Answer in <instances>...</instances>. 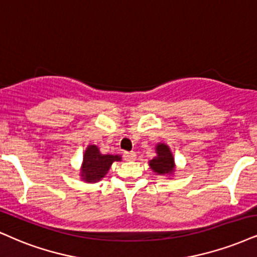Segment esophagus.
<instances>
[{"mask_svg": "<svg viewBox=\"0 0 257 257\" xmlns=\"http://www.w3.org/2000/svg\"><path fill=\"white\" fill-rule=\"evenodd\" d=\"M125 161H134L136 160V153H123Z\"/></svg>", "mask_w": 257, "mask_h": 257, "instance_id": "obj_1", "label": "esophagus"}]
</instances>
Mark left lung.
Returning a JSON list of instances; mask_svg holds the SVG:
<instances>
[{"label":"left lung","mask_w":257,"mask_h":257,"mask_svg":"<svg viewBox=\"0 0 257 257\" xmlns=\"http://www.w3.org/2000/svg\"><path fill=\"white\" fill-rule=\"evenodd\" d=\"M157 156L154 157L153 160L149 162L153 172L157 175H170L175 170V162H174V157L172 151L167 144L160 143L156 147Z\"/></svg>","instance_id":"obj_1"}]
</instances>
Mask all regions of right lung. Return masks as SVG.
I'll return each mask as SVG.
<instances>
[{
  "mask_svg": "<svg viewBox=\"0 0 257 257\" xmlns=\"http://www.w3.org/2000/svg\"><path fill=\"white\" fill-rule=\"evenodd\" d=\"M119 161H121V157L118 155H102L96 145H88L81 168L82 180L89 183L100 181L108 173L112 163Z\"/></svg>",
  "mask_w": 257,
  "mask_h": 257,
  "instance_id": "obj_1",
  "label": "right lung"
}]
</instances>
